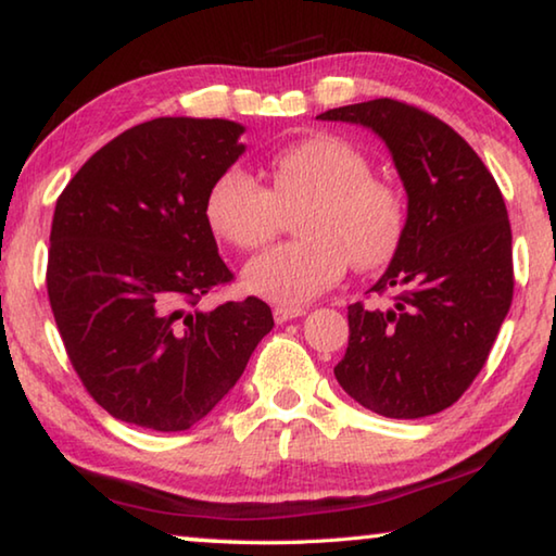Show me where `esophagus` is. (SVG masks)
Instances as JSON below:
<instances>
[{"label":"esophagus","instance_id":"esophagus-1","mask_svg":"<svg viewBox=\"0 0 556 556\" xmlns=\"http://www.w3.org/2000/svg\"><path fill=\"white\" fill-rule=\"evenodd\" d=\"M271 314H275L277 324H287V321H291V318L304 316L306 308L304 306H275V312Z\"/></svg>","mask_w":556,"mask_h":556}]
</instances>
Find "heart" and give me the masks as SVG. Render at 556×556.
I'll list each match as a JSON object with an SVG mask.
<instances>
[{
	"instance_id": "1",
	"label": "heart",
	"mask_w": 556,
	"mask_h": 556,
	"mask_svg": "<svg viewBox=\"0 0 556 556\" xmlns=\"http://www.w3.org/2000/svg\"><path fill=\"white\" fill-rule=\"evenodd\" d=\"M299 213L304 240L277 244L242 271L252 294L296 306L333 287L348 265L378 269L404 235V199L372 176L370 159L336 135H312L271 156L269 188L244 168H225L205 195L211 230L242 252L269 242Z\"/></svg>"
}]
</instances>
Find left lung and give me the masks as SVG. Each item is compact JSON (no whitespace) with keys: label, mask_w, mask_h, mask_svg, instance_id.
Wrapping results in <instances>:
<instances>
[{"label":"left lung","mask_w":556,"mask_h":556,"mask_svg":"<svg viewBox=\"0 0 556 556\" xmlns=\"http://www.w3.org/2000/svg\"><path fill=\"white\" fill-rule=\"evenodd\" d=\"M316 119L351 122L388 144L407 191L397 252L370 291L388 308L348 306L336 380L390 419L437 414L483 370L513 304V232L501 188L458 131L407 102L378 98Z\"/></svg>","instance_id":"8db88e82"}]
</instances>
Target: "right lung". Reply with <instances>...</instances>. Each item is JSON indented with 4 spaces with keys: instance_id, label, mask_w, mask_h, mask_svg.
<instances>
[{
    "instance_id": "right-lung-1",
    "label": "right lung",
    "mask_w": 556,
    "mask_h": 556,
    "mask_svg": "<svg viewBox=\"0 0 556 556\" xmlns=\"http://www.w3.org/2000/svg\"><path fill=\"white\" fill-rule=\"evenodd\" d=\"M230 119L156 117L92 154L55 201L51 312L90 397L154 431L201 421L275 318L257 296L201 312L232 281L205 195L244 152Z\"/></svg>"
}]
</instances>
